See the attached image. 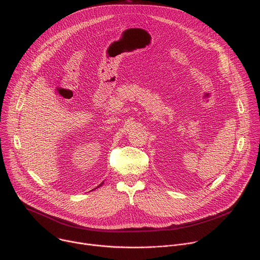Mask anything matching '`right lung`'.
I'll list each match as a JSON object with an SVG mask.
<instances>
[{
    "label": "right lung",
    "mask_w": 260,
    "mask_h": 260,
    "mask_svg": "<svg viewBox=\"0 0 260 260\" xmlns=\"http://www.w3.org/2000/svg\"><path fill=\"white\" fill-rule=\"evenodd\" d=\"M103 184H104V182H102V183H101V184H100V185H99V186H98V187H95V188H94V189H96V188H99V187H100V186H102V185H103Z\"/></svg>",
    "instance_id": "1"
}]
</instances>
